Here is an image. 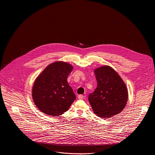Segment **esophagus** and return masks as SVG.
<instances>
[{
  "label": "esophagus",
  "mask_w": 155,
  "mask_h": 155,
  "mask_svg": "<svg viewBox=\"0 0 155 155\" xmlns=\"http://www.w3.org/2000/svg\"><path fill=\"white\" fill-rule=\"evenodd\" d=\"M84 96L82 95H79L78 96V98L79 99H84Z\"/></svg>",
  "instance_id": "1"
}]
</instances>
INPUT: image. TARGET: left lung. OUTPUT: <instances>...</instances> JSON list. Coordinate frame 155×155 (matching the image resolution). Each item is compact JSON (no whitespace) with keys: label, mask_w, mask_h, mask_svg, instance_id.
<instances>
[{"label":"left lung","mask_w":155,"mask_h":155,"mask_svg":"<svg viewBox=\"0 0 155 155\" xmlns=\"http://www.w3.org/2000/svg\"><path fill=\"white\" fill-rule=\"evenodd\" d=\"M97 83L89 102L95 114L102 118H110L121 112L128 101L125 83L111 67L103 66L94 70Z\"/></svg>","instance_id":"1"}]
</instances>
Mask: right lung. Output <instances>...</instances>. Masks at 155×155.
<instances>
[{
    "label": "right lung",
    "mask_w": 155,
    "mask_h": 155,
    "mask_svg": "<svg viewBox=\"0 0 155 155\" xmlns=\"http://www.w3.org/2000/svg\"><path fill=\"white\" fill-rule=\"evenodd\" d=\"M73 69L67 63L56 61L38 75L32 87V96L39 110L56 117L68 110L76 99L67 81Z\"/></svg>",
    "instance_id": "add662e5"
}]
</instances>
